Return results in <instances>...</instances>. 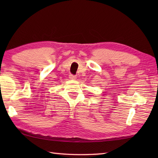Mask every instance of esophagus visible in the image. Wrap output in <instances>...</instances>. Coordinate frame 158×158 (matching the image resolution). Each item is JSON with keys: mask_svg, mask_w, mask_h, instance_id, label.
I'll use <instances>...</instances> for the list:
<instances>
[{"mask_svg": "<svg viewBox=\"0 0 158 158\" xmlns=\"http://www.w3.org/2000/svg\"><path fill=\"white\" fill-rule=\"evenodd\" d=\"M69 78L71 79H75L77 78V77H76V76H75V75H69Z\"/></svg>", "mask_w": 158, "mask_h": 158, "instance_id": "34e87169", "label": "esophagus"}]
</instances>
